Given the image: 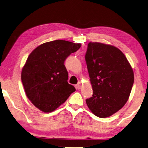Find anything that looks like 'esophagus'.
I'll use <instances>...</instances> for the list:
<instances>
[{
    "instance_id": "1",
    "label": "esophagus",
    "mask_w": 148,
    "mask_h": 148,
    "mask_svg": "<svg viewBox=\"0 0 148 148\" xmlns=\"http://www.w3.org/2000/svg\"><path fill=\"white\" fill-rule=\"evenodd\" d=\"M77 88H78L79 89H80L82 88V83H81L80 82H79V83H77Z\"/></svg>"
}]
</instances>
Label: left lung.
<instances>
[{"label":"left lung","instance_id":"obj_1","mask_svg":"<svg viewBox=\"0 0 148 148\" xmlns=\"http://www.w3.org/2000/svg\"><path fill=\"white\" fill-rule=\"evenodd\" d=\"M90 82L93 90L86 100L96 116L106 118L126 104L134 81L132 68L117 48L99 42H89L85 55Z\"/></svg>","mask_w":148,"mask_h":148}]
</instances>
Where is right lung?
<instances>
[{"instance_id": "obj_1", "label": "right lung", "mask_w": 148, "mask_h": 148, "mask_svg": "<svg viewBox=\"0 0 148 148\" xmlns=\"http://www.w3.org/2000/svg\"><path fill=\"white\" fill-rule=\"evenodd\" d=\"M81 45L56 40L40 45L28 56L21 79L27 97L38 110L54 111L75 91L67 82L68 73L64 62Z\"/></svg>"}]
</instances>
